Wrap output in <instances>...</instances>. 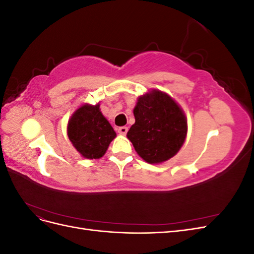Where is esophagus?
I'll use <instances>...</instances> for the list:
<instances>
[{"mask_svg":"<svg viewBox=\"0 0 254 254\" xmlns=\"http://www.w3.org/2000/svg\"><path fill=\"white\" fill-rule=\"evenodd\" d=\"M127 131H128V128L126 126H122V127L118 128V132L120 134H126Z\"/></svg>","mask_w":254,"mask_h":254,"instance_id":"esophagus-1","label":"esophagus"}]
</instances>
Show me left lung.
<instances>
[{
	"label": "left lung",
	"instance_id": "1",
	"mask_svg": "<svg viewBox=\"0 0 254 254\" xmlns=\"http://www.w3.org/2000/svg\"><path fill=\"white\" fill-rule=\"evenodd\" d=\"M135 123L127 137L148 163H161L174 157L188 131L186 115L174 99L161 91L139 97L133 109Z\"/></svg>",
	"mask_w": 254,
	"mask_h": 254
}]
</instances>
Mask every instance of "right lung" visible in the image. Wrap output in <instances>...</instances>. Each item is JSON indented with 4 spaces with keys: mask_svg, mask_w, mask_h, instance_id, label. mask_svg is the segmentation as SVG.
Instances as JSON below:
<instances>
[{
    "mask_svg": "<svg viewBox=\"0 0 254 254\" xmlns=\"http://www.w3.org/2000/svg\"><path fill=\"white\" fill-rule=\"evenodd\" d=\"M67 135L81 156L99 159L117 133L99 110V105H83L68 121Z\"/></svg>",
    "mask_w": 254,
    "mask_h": 254,
    "instance_id": "right-lung-1",
    "label": "right lung"
}]
</instances>
